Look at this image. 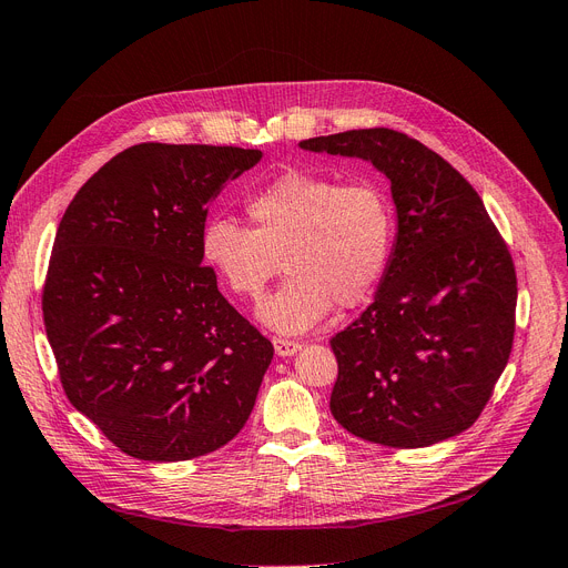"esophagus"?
<instances>
[{"label": "esophagus", "mask_w": 568, "mask_h": 568, "mask_svg": "<svg viewBox=\"0 0 568 568\" xmlns=\"http://www.w3.org/2000/svg\"><path fill=\"white\" fill-rule=\"evenodd\" d=\"M273 348H276L278 358H290V355H295L297 351H302V344L290 342V339H273Z\"/></svg>", "instance_id": "esophagus-1"}]
</instances>
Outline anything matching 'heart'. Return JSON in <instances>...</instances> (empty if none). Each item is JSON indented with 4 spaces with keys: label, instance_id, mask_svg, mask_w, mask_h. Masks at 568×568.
Here are the masks:
<instances>
[{
    "label": "heart",
    "instance_id": "obj_1",
    "mask_svg": "<svg viewBox=\"0 0 568 568\" xmlns=\"http://www.w3.org/2000/svg\"><path fill=\"white\" fill-rule=\"evenodd\" d=\"M252 229L210 217L201 257L239 297H262L278 273L283 285L257 306V321L281 334L318 325L337 302L348 308L379 285L393 243V210L376 184L287 171L245 203Z\"/></svg>",
    "mask_w": 568,
    "mask_h": 568
}]
</instances>
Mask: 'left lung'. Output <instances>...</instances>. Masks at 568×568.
<instances>
[{
	"mask_svg": "<svg viewBox=\"0 0 568 568\" xmlns=\"http://www.w3.org/2000/svg\"><path fill=\"white\" fill-rule=\"evenodd\" d=\"M300 150L363 159L395 203V241L374 302L337 337L329 409L367 443L416 449L470 428L510 358L513 257L466 178L390 129L302 140Z\"/></svg>",
	"mask_w": 568,
	"mask_h": 568,
	"instance_id": "obj_1",
	"label": "left lung"
}]
</instances>
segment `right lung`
<instances>
[{
    "mask_svg": "<svg viewBox=\"0 0 568 568\" xmlns=\"http://www.w3.org/2000/svg\"><path fill=\"white\" fill-rule=\"evenodd\" d=\"M260 150L142 142L83 184L60 220L44 325L70 403L133 458L224 447L255 407L273 346L201 266V231Z\"/></svg>",
    "mask_w": 568,
    "mask_h": 568,
    "instance_id": "right-lung-1",
    "label": "right lung"
}]
</instances>
